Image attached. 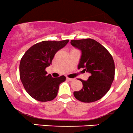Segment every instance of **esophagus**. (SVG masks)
Returning <instances> with one entry per match:
<instances>
[{
    "instance_id": "34e87169",
    "label": "esophagus",
    "mask_w": 133,
    "mask_h": 133,
    "mask_svg": "<svg viewBox=\"0 0 133 133\" xmlns=\"http://www.w3.org/2000/svg\"><path fill=\"white\" fill-rule=\"evenodd\" d=\"M66 79L68 80V81H73V80H74V78H68V77Z\"/></svg>"
}]
</instances>
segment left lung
<instances>
[{"label": "left lung", "instance_id": "8db88e82", "mask_svg": "<svg viewBox=\"0 0 133 133\" xmlns=\"http://www.w3.org/2000/svg\"><path fill=\"white\" fill-rule=\"evenodd\" d=\"M71 43L81 52L78 69L91 74L87 81L79 79L83 88L74 91V97L85 103L97 101L109 91L114 79L113 58L103 45L93 39L72 40Z\"/></svg>", "mask_w": 133, "mask_h": 133}]
</instances>
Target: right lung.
Returning <instances> with one entry per match:
<instances>
[{
	"instance_id": "right-lung-1",
	"label": "right lung",
	"mask_w": 133,
	"mask_h": 133,
	"mask_svg": "<svg viewBox=\"0 0 133 133\" xmlns=\"http://www.w3.org/2000/svg\"><path fill=\"white\" fill-rule=\"evenodd\" d=\"M69 40L43 41L31 46L21 58L19 64L20 79L24 89L32 98L40 102L54 100L57 95L64 76L53 78L47 74L46 67L52 64L56 52L64 47Z\"/></svg>"
}]
</instances>
